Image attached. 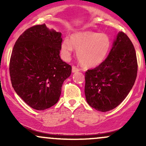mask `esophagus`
<instances>
[{
	"label": "esophagus",
	"instance_id": "obj_1",
	"mask_svg": "<svg viewBox=\"0 0 146 146\" xmlns=\"http://www.w3.org/2000/svg\"><path fill=\"white\" fill-rule=\"evenodd\" d=\"M79 71H80V69H79L78 68L75 67V66H73V67H72V72H73V73H76V72H78Z\"/></svg>",
	"mask_w": 146,
	"mask_h": 146
}]
</instances>
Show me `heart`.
Wrapping results in <instances>:
<instances>
[{"label":"heart","instance_id":"b5f03b06","mask_svg":"<svg viewBox=\"0 0 146 146\" xmlns=\"http://www.w3.org/2000/svg\"><path fill=\"white\" fill-rule=\"evenodd\" d=\"M111 40L106 33L80 31L71 35V40L64 39L60 46L62 56L69 60L73 48L78 51L80 63L86 68H94L103 63L111 48Z\"/></svg>","mask_w":146,"mask_h":146}]
</instances>
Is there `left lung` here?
<instances>
[{
	"label": "left lung",
	"mask_w": 146,
	"mask_h": 146,
	"mask_svg": "<svg viewBox=\"0 0 146 146\" xmlns=\"http://www.w3.org/2000/svg\"><path fill=\"white\" fill-rule=\"evenodd\" d=\"M137 74L135 47L127 35L119 31L104 62L85 73L87 103L101 112L114 109L130 93Z\"/></svg>",
	"instance_id": "8db88e82"
}]
</instances>
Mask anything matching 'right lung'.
<instances>
[{"instance_id":"right-lung-1","label":"right lung","mask_w":146,"mask_h":146,"mask_svg":"<svg viewBox=\"0 0 146 146\" xmlns=\"http://www.w3.org/2000/svg\"><path fill=\"white\" fill-rule=\"evenodd\" d=\"M62 33L46 25L33 26L15 43L9 63L11 84L16 93L35 110L55 105L71 66L61 60Z\"/></svg>"}]
</instances>
